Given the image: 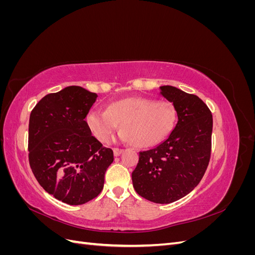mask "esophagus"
Segmentation results:
<instances>
[{
  "label": "esophagus",
  "instance_id": "obj_1",
  "mask_svg": "<svg viewBox=\"0 0 255 255\" xmlns=\"http://www.w3.org/2000/svg\"><path fill=\"white\" fill-rule=\"evenodd\" d=\"M113 151H114V155H115V156H119L120 154L122 153L123 150H122V149H119V148H114Z\"/></svg>",
  "mask_w": 255,
  "mask_h": 255
}]
</instances>
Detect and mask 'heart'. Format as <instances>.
<instances>
[{
	"label": "heart",
	"instance_id": "1",
	"mask_svg": "<svg viewBox=\"0 0 255 255\" xmlns=\"http://www.w3.org/2000/svg\"><path fill=\"white\" fill-rule=\"evenodd\" d=\"M176 107L168 101L130 97L115 101L106 110H91L86 123L98 140L109 141L120 122L119 139L148 148L163 141L176 125Z\"/></svg>",
	"mask_w": 255,
	"mask_h": 255
}]
</instances>
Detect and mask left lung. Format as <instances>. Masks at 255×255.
<instances>
[{
  "mask_svg": "<svg viewBox=\"0 0 255 255\" xmlns=\"http://www.w3.org/2000/svg\"><path fill=\"white\" fill-rule=\"evenodd\" d=\"M159 89L176 107L177 123L167 139L139 152L132 181L142 198L168 204L188 195L203 177L211 158L213 116L195 95L168 85Z\"/></svg>",
  "mask_w": 255,
  "mask_h": 255,
  "instance_id": "1",
  "label": "left lung"
}]
</instances>
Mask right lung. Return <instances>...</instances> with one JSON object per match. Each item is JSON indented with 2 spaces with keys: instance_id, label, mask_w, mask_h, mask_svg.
<instances>
[{
  "instance_id": "add662e5",
  "label": "right lung",
  "mask_w": 255,
  "mask_h": 255,
  "mask_svg": "<svg viewBox=\"0 0 255 255\" xmlns=\"http://www.w3.org/2000/svg\"><path fill=\"white\" fill-rule=\"evenodd\" d=\"M98 95L80 86L49 94L29 116L28 160L41 187L81 205L98 197L114 153L91 135L85 118Z\"/></svg>"
}]
</instances>
